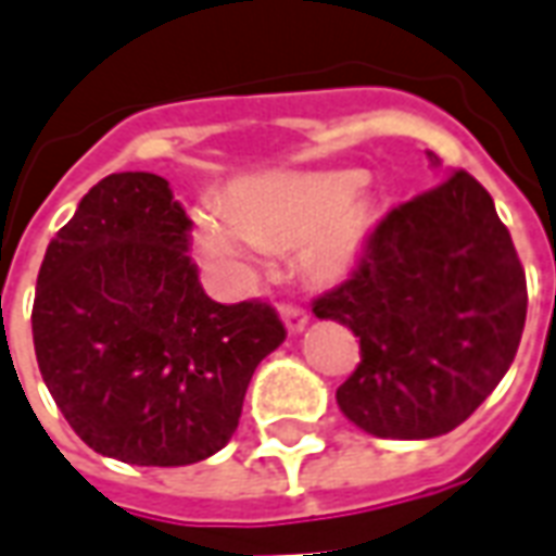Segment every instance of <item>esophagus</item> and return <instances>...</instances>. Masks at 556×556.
<instances>
[{
    "mask_svg": "<svg viewBox=\"0 0 556 556\" xmlns=\"http://www.w3.org/2000/svg\"><path fill=\"white\" fill-rule=\"evenodd\" d=\"M279 315H282V321L289 327V333H301L303 327H306V321H309L306 309L298 306V303H282V306H279Z\"/></svg>",
    "mask_w": 556,
    "mask_h": 556,
    "instance_id": "34e87169",
    "label": "esophagus"
}]
</instances>
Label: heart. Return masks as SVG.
<instances>
[{
    "label": "heart",
    "mask_w": 556,
    "mask_h": 556,
    "mask_svg": "<svg viewBox=\"0 0 556 556\" xmlns=\"http://www.w3.org/2000/svg\"><path fill=\"white\" fill-rule=\"evenodd\" d=\"M357 172H277L241 181L223 207L193 214L195 250L219 267L247 265L262 247L301 243V265L318 279L342 277L372 229Z\"/></svg>",
    "instance_id": "obj_1"
}]
</instances>
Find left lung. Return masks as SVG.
Segmentation results:
<instances>
[{
    "label": "left lung",
    "mask_w": 556,
    "mask_h": 556,
    "mask_svg": "<svg viewBox=\"0 0 556 556\" xmlns=\"http://www.w3.org/2000/svg\"><path fill=\"white\" fill-rule=\"evenodd\" d=\"M313 313L361 337V363L337 390L342 414L375 438H438L513 366L527 318L525 267L489 190L455 169L387 211L351 277Z\"/></svg>",
    "instance_id": "1"
}]
</instances>
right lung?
<instances>
[{
    "mask_svg": "<svg viewBox=\"0 0 556 556\" xmlns=\"http://www.w3.org/2000/svg\"><path fill=\"white\" fill-rule=\"evenodd\" d=\"M190 229L166 178L115 172L83 195L38 270L43 384L94 453L127 465L223 450L255 366L286 339L270 303L207 298Z\"/></svg>",
    "mask_w": 556,
    "mask_h": 556,
    "instance_id": "add662e5",
    "label": "right lung"
}]
</instances>
